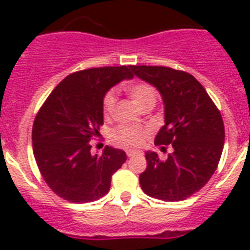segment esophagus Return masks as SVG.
I'll list each match as a JSON object with an SVG mask.
<instances>
[{"label": "esophagus", "mask_w": 250, "mask_h": 250, "mask_svg": "<svg viewBox=\"0 0 250 250\" xmlns=\"http://www.w3.org/2000/svg\"><path fill=\"white\" fill-rule=\"evenodd\" d=\"M136 154H139V152H136V150H127V157H133Z\"/></svg>", "instance_id": "obj_1"}]
</instances>
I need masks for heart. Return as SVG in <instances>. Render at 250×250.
Listing matches in <instances>:
<instances>
[{
	"instance_id": "obj_1",
	"label": "heart",
	"mask_w": 250,
	"mask_h": 250,
	"mask_svg": "<svg viewBox=\"0 0 250 250\" xmlns=\"http://www.w3.org/2000/svg\"><path fill=\"white\" fill-rule=\"evenodd\" d=\"M127 93L133 101L136 102L139 107L156 102L157 93L152 85L146 83H135L127 86ZM115 110V96L113 92L105 94L104 101H102V111L106 118H110ZM146 132L141 128H132V127H118L111 132V140L114 144L129 148V146H139L144 143Z\"/></svg>"
}]
</instances>
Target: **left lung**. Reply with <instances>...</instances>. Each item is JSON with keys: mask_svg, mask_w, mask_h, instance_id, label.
<instances>
[{"mask_svg": "<svg viewBox=\"0 0 250 250\" xmlns=\"http://www.w3.org/2000/svg\"><path fill=\"white\" fill-rule=\"evenodd\" d=\"M131 70L162 96L165 125L154 144L174 149L166 160L156 152L145 153L148 166L139 178L141 189L162 201L186 200L217 170L225 145L221 113L205 88L188 72L164 66H131Z\"/></svg>", "mask_w": 250, "mask_h": 250, "instance_id": "8db88e82", "label": "left lung"}]
</instances>
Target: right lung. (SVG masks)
<instances>
[{
    "label": "right lung",
    "instance_id": "obj_1",
    "mask_svg": "<svg viewBox=\"0 0 250 250\" xmlns=\"http://www.w3.org/2000/svg\"><path fill=\"white\" fill-rule=\"evenodd\" d=\"M131 66L88 68L66 76L49 94L32 127L33 156L50 189L76 204L96 201L110 189L111 176L127 160L122 149L90 153L104 125L106 92L132 79Z\"/></svg>",
    "mask_w": 250,
    "mask_h": 250
}]
</instances>
